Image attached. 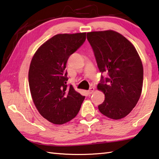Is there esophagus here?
I'll use <instances>...</instances> for the list:
<instances>
[{"label": "esophagus", "mask_w": 159, "mask_h": 159, "mask_svg": "<svg viewBox=\"0 0 159 159\" xmlns=\"http://www.w3.org/2000/svg\"><path fill=\"white\" fill-rule=\"evenodd\" d=\"M94 90H95V88H94V87H91L88 90L87 92H88L89 94H91V93H93Z\"/></svg>", "instance_id": "obj_1"}]
</instances>
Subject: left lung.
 I'll return each mask as SVG.
<instances>
[{
	"label": "left lung",
	"mask_w": 159,
	"mask_h": 159,
	"mask_svg": "<svg viewBox=\"0 0 159 159\" xmlns=\"http://www.w3.org/2000/svg\"><path fill=\"white\" fill-rule=\"evenodd\" d=\"M87 40L102 73L97 86L105 94L98 105L102 115L122 119L131 112L140 98L143 83V66L138 52L127 39L114 30L87 33Z\"/></svg>",
	"instance_id": "8db88e82"
}]
</instances>
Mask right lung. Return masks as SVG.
<instances>
[{"label": "right lung", "instance_id": "obj_1", "mask_svg": "<svg viewBox=\"0 0 159 159\" xmlns=\"http://www.w3.org/2000/svg\"><path fill=\"white\" fill-rule=\"evenodd\" d=\"M86 40V33L58 34L45 42L35 53L29 71V83L38 112L54 124L75 118L85 96L66 84V70L70 56Z\"/></svg>", "mask_w": 159, "mask_h": 159}]
</instances>
